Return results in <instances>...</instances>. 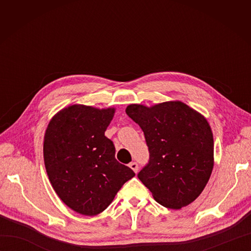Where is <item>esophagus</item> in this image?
Here are the masks:
<instances>
[{"instance_id": "1", "label": "esophagus", "mask_w": 251, "mask_h": 251, "mask_svg": "<svg viewBox=\"0 0 251 251\" xmlns=\"http://www.w3.org/2000/svg\"><path fill=\"white\" fill-rule=\"evenodd\" d=\"M129 167L134 170L135 173H137L138 172V164L136 163V162H131L130 164H129Z\"/></svg>"}]
</instances>
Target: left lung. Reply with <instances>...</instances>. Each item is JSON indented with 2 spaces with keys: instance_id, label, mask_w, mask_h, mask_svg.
Returning <instances> with one entry per match:
<instances>
[{
  "instance_id": "8db88e82",
  "label": "left lung",
  "mask_w": 251,
  "mask_h": 251,
  "mask_svg": "<svg viewBox=\"0 0 251 251\" xmlns=\"http://www.w3.org/2000/svg\"><path fill=\"white\" fill-rule=\"evenodd\" d=\"M140 126L150 153L138 178L158 204L180 209L205 189L214 168V137L207 120L181 101L151 108L127 106Z\"/></svg>"
}]
</instances>
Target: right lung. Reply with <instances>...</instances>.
Wrapping results in <instances>:
<instances>
[{
  "label": "right lung",
  "mask_w": 251,
  "mask_h": 251,
  "mask_svg": "<svg viewBox=\"0 0 251 251\" xmlns=\"http://www.w3.org/2000/svg\"><path fill=\"white\" fill-rule=\"evenodd\" d=\"M114 111L74 104L58 112L47 126V175L60 200L81 215L102 212L135 176L116 161L113 142L104 136Z\"/></svg>",
  "instance_id": "add662e5"
}]
</instances>
